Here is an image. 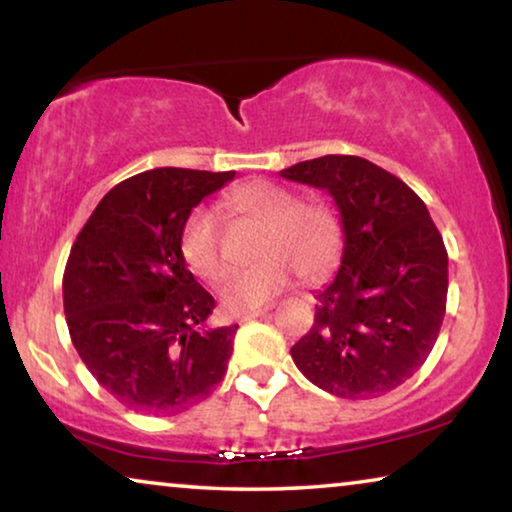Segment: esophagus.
Instances as JSON below:
<instances>
[{
	"instance_id": "34e87169",
	"label": "esophagus",
	"mask_w": 512,
	"mask_h": 512,
	"mask_svg": "<svg viewBox=\"0 0 512 512\" xmlns=\"http://www.w3.org/2000/svg\"><path fill=\"white\" fill-rule=\"evenodd\" d=\"M268 312H270V307H261V310H254V312L242 314L240 321H254V319H258V317H265V314H268Z\"/></svg>"
}]
</instances>
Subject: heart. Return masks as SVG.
<instances>
[{
    "mask_svg": "<svg viewBox=\"0 0 512 512\" xmlns=\"http://www.w3.org/2000/svg\"><path fill=\"white\" fill-rule=\"evenodd\" d=\"M228 207L244 219L261 223L256 240V256H261V261L223 277L219 298L226 312H254L289 289L296 275L319 282L331 275L338 263L342 228L326 202L296 200L286 188L256 179L233 191ZM179 251L195 277L216 279L221 275V237L209 209H195L188 216Z\"/></svg>",
    "mask_w": 512,
    "mask_h": 512,
    "instance_id": "1",
    "label": "heart"
}]
</instances>
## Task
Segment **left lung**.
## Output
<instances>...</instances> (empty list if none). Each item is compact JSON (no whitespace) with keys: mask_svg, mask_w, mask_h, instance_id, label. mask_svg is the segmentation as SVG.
I'll return each mask as SVG.
<instances>
[{"mask_svg":"<svg viewBox=\"0 0 512 512\" xmlns=\"http://www.w3.org/2000/svg\"><path fill=\"white\" fill-rule=\"evenodd\" d=\"M335 200L345 249L317 291L314 326L291 347L312 384L340 398L401 387L431 354L447 300V251L422 198L359 156H321L279 172Z\"/></svg>","mask_w":512,"mask_h":512,"instance_id":"8db88e82","label":"left lung"}]
</instances>
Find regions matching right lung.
<instances>
[{
	"instance_id": "obj_1",
	"label": "right lung",
	"mask_w": 512,
	"mask_h": 512,
	"mask_svg": "<svg viewBox=\"0 0 512 512\" xmlns=\"http://www.w3.org/2000/svg\"><path fill=\"white\" fill-rule=\"evenodd\" d=\"M235 172L158 167L121 181L76 237L62 277L67 328L90 375L125 408L167 417L223 380L235 326L179 251L184 223Z\"/></svg>"
}]
</instances>
